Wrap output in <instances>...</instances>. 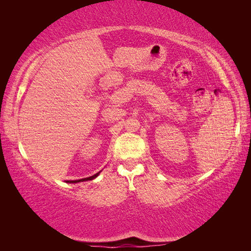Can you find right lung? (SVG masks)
I'll list each match as a JSON object with an SVG mask.
<instances>
[{"instance_id":"add662e5","label":"right lung","mask_w":251,"mask_h":251,"mask_svg":"<svg viewBox=\"0 0 251 251\" xmlns=\"http://www.w3.org/2000/svg\"><path fill=\"white\" fill-rule=\"evenodd\" d=\"M100 172H99L97 174H95V175H93V176H91V177H87V178H83V179H78V180H67L66 182H69V184H76V182H80V181H87V180H92V179H94V178H96L97 176L100 175Z\"/></svg>"}]
</instances>
